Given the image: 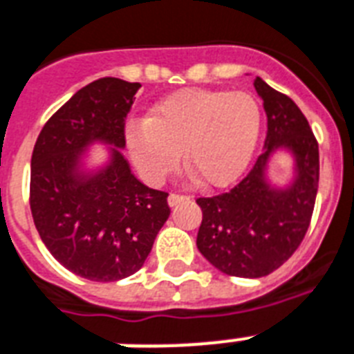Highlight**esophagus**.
Here are the masks:
<instances>
[{"mask_svg": "<svg viewBox=\"0 0 354 354\" xmlns=\"http://www.w3.org/2000/svg\"><path fill=\"white\" fill-rule=\"evenodd\" d=\"M185 200H189V196H183V194H176V192H171V194H169V198H167V203H169V207H174L176 203L185 202Z\"/></svg>", "mask_w": 354, "mask_h": 354, "instance_id": "34e87169", "label": "esophagus"}]
</instances>
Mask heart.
<instances>
[{
  "instance_id": "b5f03b06",
  "label": "heart",
  "mask_w": 354,
  "mask_h": 354,
  "mask_svg": "<svg viewBox=\"0 0 354 354\" xmlns=\"http://www.w3.org/2000/svg\"><path fill=\"white\" fill-rule=\"evenodd\" d=\"M260 125V105L251 94L191 88L156 103L145 122L129 123L127 147L147 182H162L183 152L185 169L198 183L222 187L247 169Z\"/></svg>"
}]
</instances>
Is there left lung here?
Wrapping results in <instances>:
<instances>
[{
    "label": "left lung",
    "instance_id": "left-lung-1",
    "mask_svg": "<svg viewBox=\"0 0 354 354\" xmlns=\"http://www.w3.org/2000/svg\"><path fill=\"white\" fill-rule=\"evenodd\" d=\"M254 88L267 114L266 151L231 191L196 200L203 214L198 251L218 271L240 278L267 277L297 251L311 222L320 176L317 138L297 103L261 77ZM277 150L293 156V178L283 187L272 186L266 174Z\"/></svg>",
    "mask_w": 354,
    "mask_h": 354
}]
</instances>
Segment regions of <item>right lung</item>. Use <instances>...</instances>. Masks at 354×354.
<instances>
[{
  "label": "right lung",
  "instance_id": "add662e5",
  "mask_svg": "<svg viewBox=\"0 0 354 354\" xmlns=\"http://www.w3.org/2000/svg\"><path fill=\"white\" fill-rule=\"evenodd\" d=\"M140 83L100 77L45 123L30 160V211L43 243L63 267L93 281L142 269L171 209L167 192L138 180L122 154L125 118ZM109 145L103 166L88 147Z\"/></svg>",
  "mask_w": 354,
  "mask_h": 354
}]
</instances>
